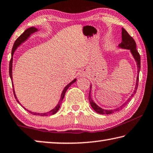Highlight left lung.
Returning a JSON list of instances; mask_svg holds the SVG:
<instances>
[{
    "label": "left lung",
    "instance_id": "1",
    "mask_svg": "<svg viewBox=\"0 0 153 153\" xmlns=\"http://www.w3.org/2000/svg\"><path fill=\"white\" fill-rule=\"evenodd\" d=\"M121 37H122V42H121L120 45H119V47L123 49H128V50L130 51L131 55H132L134 59H135L137 64V67H138V74H137V78H136V86L133 92V94L129 97L128 100H126L123 104L119 107L117 108H113V109H105V108H102L100 107L99 106H98L93 100L92 96H91V91L90 90L89 92V97L88 99L90 103V105L92 107L93 109H94L96 112L99 114H112L115 112H117V111H120V110L122 109L123 107H125L126 105L129 102V100H131V98H132L134 94H136V90L138 89V81H139V73L140 71V54L138 53V51L136 50V42L133 39V38L129 35V33L127 32V31L122 27V32H121ZM92 88V85H90V90Z\"/></svg>",
    "mask_w": 153,
    "mask_h": 153
}]
</instances>
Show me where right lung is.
Instances as JSON below:
<instances>
[{
    "label": "right lung",
    "mask_w": 153,
    "mask_h": 153,
    "mask_svg": "<svg viewBox=\"0 0 153 153\" xmlns=\"http://www.w3.org/2000/svg\"><path fill=\"white\" fill-rule=\"evenodd\" d=\"M37 31H38V30L37 29V28H36L34 27H30L28 28V29H27L26 30H25V32L22 33V35H21L19 38H17V39L15 40V42L14 43L13 45V48H12V51H11V56L12 58L11 59V61H10V63H9V76H10V77H11V79L12 80V85H13V75H12V67H13V54L15 53V51L16 49L17 48V47H19V46L22 45V43H24L25 41H26L28 38L30 37V36H31V34H32V33H33L36 32H37ZM76 78L74 79L73 81L71 82L69 84H68L67 85V86L64 88V89L63 90V92H62L61 93V98H60V100H59V101L58 102V104L56 105V107L53 108L51 111H48V112H46V113H36V112H32V111H30L29 110H27V108H25L24 107H23V106L21 105V103L19 102V100H18L17 98L16 97V94H15V90H14V88H13V94H14V96H15V99H16L17 102L19 103V104L22 106V107H23V108H25V110L27 111L28 112H29L30 113L32 114V115H40V116H48V115H54V114H55L57 111H59V108H60L61 105V103H62V101H63V98L65 97V92L67 91V90L69 88V87H70V86L71 84H73L74 82H76Z\"/></svg>",
    "instance_id": "obj_1"
}]
</instances>
